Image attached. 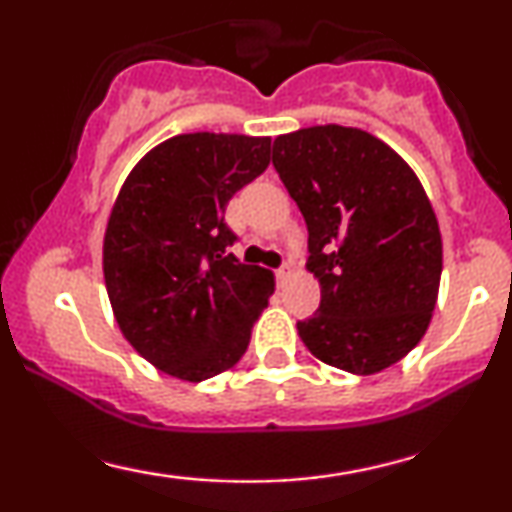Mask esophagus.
<instances>
[{
	"label": "esophagus",
	"instance_id": "34e87169",
	"mask_svg": "<svg viewBox=\"0 0 512 512\" xmlns=\"http://www.w3.org/2000/svg\"><path fill=\"white\" fill-rule=\"evenodd\" d=\"M274 274H276V279H279V281H284L286 276L291 274V267H289V264H284V267H279V269H276Z\"/></svg>",
	"mask_w": 512,
	"mask_h": 512
}]
</instances>
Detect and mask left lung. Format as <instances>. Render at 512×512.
<instances>
[{
	"label": "left lung",
	"instance_id": "left-lung-1",
	"mask_svg": "<svg viewBox=\"0 0 512 512\" xmlns=\"http://www.w3.org/2000/svg\"><path fill=\"white\" fill-rule=\"evenodd\" d=\"M272 163L308 226L320 308L298 322L315 358L354 375L402 361L436 308L443 240L404 158L356 127L274 139Z\"/></svg>",
	"mask_w": 512,
	"mask_h": 512
}]
</instances>
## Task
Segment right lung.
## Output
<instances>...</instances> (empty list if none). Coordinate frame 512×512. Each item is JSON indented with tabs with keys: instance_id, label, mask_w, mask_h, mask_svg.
I'll return each mask as SVG.
<instances>
[{
	"instance_id": "1",
	"label": "right lung",
	"mask_w": 512,
	"mask_h": 512,
	"mask_svg": "<svg viewBox=\"0 0 512 512\" xmlns=\"http://www.w3.org/2000/svg\"><path fill=\"white\" fill-rule=\"evenodd\" d=\"M269 137L195 132L151 149L110 211L103 274L117 325L151 366L202 383L248 351L274 274L228 252V199L269 166Z\"/></svg>"
}]
</instances>
